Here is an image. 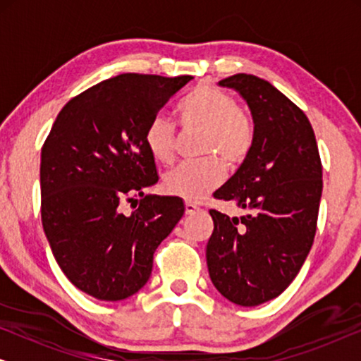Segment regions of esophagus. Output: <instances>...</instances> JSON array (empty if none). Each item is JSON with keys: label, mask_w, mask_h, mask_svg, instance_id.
I'll return each instance as SVG.
<instances>
[{"label": "esophagus", "mask_w": 361, "mask_h": 361, "mask_svg": "<svg viewBox=\"0 0 361 361\" xmlns=\"http://www.w3.org/2000/svg\"><path fill=\"white\" fill-rule=\"evenodd\" d=\"M195 212H199V207H197L195 204H192V202H185V214L194 215Z\"/></svg>", "instance_id": "1"}]
</instances>
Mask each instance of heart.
I'll return each mask as SVG.
<instances>
[{
	"label": "heart",
	"instance_id": "b5f03b06",
	"mask_svg": "<svg viewBox=\"0 0 361 361\" xmlns=\"http://www.w3.org/2000/svg\"><path fill=\"white\" fill-rule=\"evenodd\" d=\"M184 128L204 130L202 154H216L226 164H238L248 154L255 140L251 118L236 106L235 98L214 85L194 88L177 106ZM145 145L159 164H169L176 154V126L164 115H156L145 133ZM224 180V167L215 157L184 162L164 177L169 195L189 202H200Z\"/></svg>",
	"mask_w": 361,
	"mask_h": 361
}]
</instances>
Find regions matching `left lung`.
Here are the masks:
<instances>
[{"mask_svg":"<svg viewBox=\"0 0 361 361\" xmlns=\"http://www.w3.org/2000/svg\"><path fill=\"white\" fill-rule=\"evenodd\" d=\"M219 85L233 88L246 102L255 140L243 164L214 194L246 214L210 210L214 233L207 243V266L224 298L253 307L278 298L312 248L322 164L307 116L278 88L246 73Z\"/></svg>","mask_w":361,"mask_h":361,"instance_id":"left-lung-1","label":"left lung"}]
</instances>
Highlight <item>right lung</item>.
<instances>
[{"mask_svg":"<svg viewBox=\"0 0 361 361\" xmlns=\"http://www.w3.org/2000/svg\"><path fill=\"white\" fill-rule=\"evenodd\" d=\"M192 78L121 75L72 98L41 152V215L52 255L68 281L100 300H123L149 279L152 255L185 205L145 195L159 176L145 145L149 121ZM140 193V207L121 214Z\"/></svg>","mask_w":361,"mask_h":361,"instance_id":"1","label":"right lung"}]
</instances>
